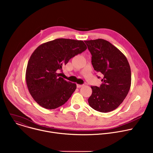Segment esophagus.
I'll return each mask as SVG.
<instances>
[{
  "label": "esophagus",
  "instance_id": "1",
  "mask_svg": "<svg viewBox=\"0 0 153 153\" xmlns=\"http://www.w3.org/2000/svg\"><path fill=\"white\" fill-rule=\"evenodd\" d=\"M84 85V84H77V87L78 88H81V87H82V86Z\"/></svg>",
  "mask_w": 153,
  "mask_h": 153
}]
</instances>
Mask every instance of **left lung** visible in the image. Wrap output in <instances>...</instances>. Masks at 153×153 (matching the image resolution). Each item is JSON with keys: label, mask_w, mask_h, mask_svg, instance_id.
<instances>
[{"label": "left lung", "mask_w": 153, "mask_h": 153, "mask_svg": "<svg viewBox=\"0 0 153 153\" xmlns=\"http://www.w3.org/2000/svg\"><path fill=\"white\" fill-rule=\"evenodd\" d=\"M84 42L91 54L95 71L103 75L100 87L91 86L89 105L100 112H110L120 105L130 90V65L126 56L109 42L100 39Z\"/></svg>", "instance_id": "1"}]
</instances>
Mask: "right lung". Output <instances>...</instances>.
<instances>
[{
	"instance_id": "obj_1",
	"label": "right lung",
	"mask_w": 153,
	"mask_h": 153,
	"mask_svg": "<svg viewBox=\"0 0 153 153\" xmlns=\"http://www.w3.org/2000/svg\"><path fill=\"white\" fill-rule=\"evenodd\" d=\"M82 40L58 39L40 45L32 53L27 65L26 81L30 95L46 109L65 104L76 84L59 76V71L69 59L86 50Z\"/></svg>"
}]
</instances>
